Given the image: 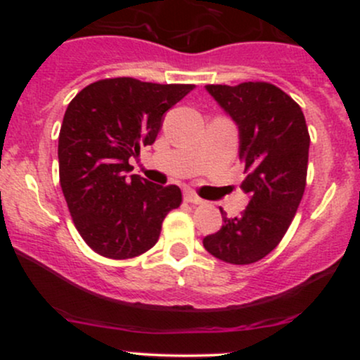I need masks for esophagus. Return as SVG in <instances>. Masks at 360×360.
Here are the masks:
<instances>
[{
	"label": "esophagus",
	"mask_w": 360,
	"mask_h": 360,
	"mask_svg": "<svg viewBox=\"0 0 360 360\" xmlns=\"http://www.w3.org/2000/svg\"><path fill=\"white\" fill-rule=\"evenodd\" d=\"M184 200L188 201V203H191V205H201V203H203V200H201V198L198 196V194H194L193 191H186L184 193Z\"/></svg>",
	"instance_id": "esophagus-1"
}]
</instances>
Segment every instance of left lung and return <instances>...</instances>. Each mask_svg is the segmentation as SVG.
Returning a JSON list of instances; mask_svg holds the SVG:
<instances>
[{
    "mask_svg": "<svg viewBox=\"0 0 360 360\" xmlns=\"http://www.w3.org/2000/svg\"><path fill=\"white\" fill-rule=\"evenodd\" d=\"M240 134L242 189L250 201L240 217L226 218L223 226L203 238L213 257L247 266L271 254L303 198L307 186L309 134L300 105L271 82L249 81L237 86L208 84Z\"/></svg>",
    "mask_w": 360,
    "mask_h": 360,
    "instance_id": "obj_1",
    "label": "left lung"
}]
</instances>
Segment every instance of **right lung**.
<instances>
[{
  "mask_svg": "<svg viewBox=\"0 0 360 360\" xmlns=\"http://www.w3.org/2000/svg\"><path fill=\"white\" fill-rule=\"evenodd\" d=\"M194 84H157L111 77L86 86L65 110L59 134V177L77 232L96 254L131 259L159 240L177 186L127 177L128 159L152 146L164 113Z\"/></svg>",
  "mask_w": 360,
  "mask_h": 360,
  "instance_id": "1",
  "label": "right lung"
}]
</instances>
